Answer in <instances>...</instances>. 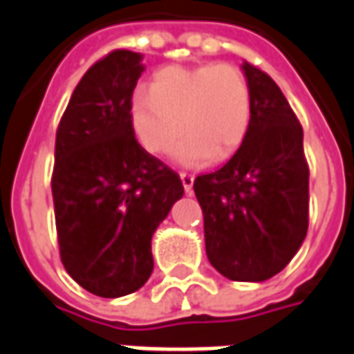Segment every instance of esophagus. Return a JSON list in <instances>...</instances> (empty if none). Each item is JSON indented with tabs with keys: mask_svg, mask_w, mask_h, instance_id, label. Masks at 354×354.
I'll use <instances>...</instances> for the list:
<instances>
[{
	"mask_svg": "<svg viewBox=\"0 0 354 354\" xmlns=\"http://www.w3.org/2000/svg\"><path fill=\"white\" fill-rule=\"evenodd\" d=\"M180 178H182V184H184V189L185 193H192L193 192V174L189 172H180Z\"/></svg>",
	"mask_w": 354,
	"mask_h": 354,
	"instance_id": "obj_1",
	"label": "esophagus"
}]
</instances>
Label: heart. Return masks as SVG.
Here are the masks:
<instances>
[{
  "label": "heart",
  "mask_w": 354,
  "mask_h": 354,
  "mask_svg": "<svg viewBox=\"0 0 354 354\" xmlns=\"http://www.w3.org/2000/svg\"><path fill=\"white\" fill-rule=\"evenodd\" d=\"M252 121V93L245 73L233 64L167 66L149 88L138 87L131 100V123L140 146L199 167L235 153Z\"/></svg>",
  "instance_id": "1"
}]
</instances>
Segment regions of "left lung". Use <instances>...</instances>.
Returning <instances> with one entry per match:
<instances>
[{"mask_svg": "<svg viewBox=\"0 0 354 354\" xmlns=\"http://www.w3.org/2000/svg\"><path fill=\"white\" fill-rule=\"evenodd\" d=\"M252 93L246 138L222 169L193 182L208 261L231 281L261 282L296 256L309 225L304 129L281 88L243 64Z\"/></svg>", "mask_w": 354, "mask_h": 354, "instance_id": "8db88e82", "label": "left lung"}]
</instances>
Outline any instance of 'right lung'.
Here are the masks:
<instances>
[{"mask_svg":"<svg viewBox=\"0 0 354 354\" xmlns=\"http://www.w3.org/2000/svg\"><path fill=\"white\" fill-rule=\"evenodd\" d=\"M140 60L138 53L115 49L94 62L57 129L50 187L60 260L73 281L100 297L146 284L151 237L184 195L176 172L134 138Z\"/></svg>","mask_w":354,"mask_h":354,"instance_id":"add662e5","label":"right lung"}]
</instances>
